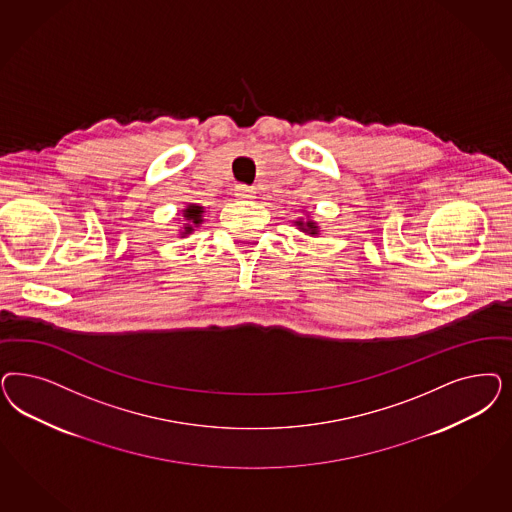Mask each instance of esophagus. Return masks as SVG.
Wrapping results in <instances>:
<instances>
[{
    "label": "esophagus",
    "instance_id": "esophagus-1",
    "mask_svg": "<svg viewBox=\"0 0 512 512\" xmlns=\"http://www.w3.org/2000/svg\"><path fill=\"white\" fill-rule=\"evenodd\" d=\"M254 194H256V190L252 188V186H247V184H237L235 186V196L241 199H252L254 198Z\"/></svg>",
    "mask_w": 512,
    "mask_h": 512
}]
</instances>
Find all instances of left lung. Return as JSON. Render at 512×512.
Here are the masks:
<instances>
[{"label":"left lung","instance_id":"left-lung-1","mask_svg":"<svg viewBox=\"0 0 512 512\" xmlns=\"http://www.w3.org/2000/svg\"><path fill=\"white\" fill-rule=\"evenodd\" d=\"M297 226H301V230L307 231V233H311V235H314V233L318 231V226H314V222H307V224L297 222Z\"/></svg>","mask_w":512,"mask_h":512}]
</instances>
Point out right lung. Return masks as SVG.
<instances>
[{"label": "right lung", "mask_w": 512, "mask_h": 512, "mask_svg": "<svg viewBox=\"0 0 512 512\" xmlns=\"http://www.w3.org/2000/svg\"><path fill=\"white\" fill-rule=\"evenodd\" d=\"M184 218H186V226H184V231H182V235H186V233H190V231L194 230V226H198L201 224V215H203V209L199 207V205H188L186 209H184Z\"/></svg>", "instance_id": "obj_1"}]
</instances>
